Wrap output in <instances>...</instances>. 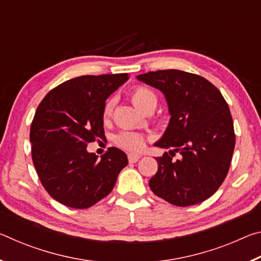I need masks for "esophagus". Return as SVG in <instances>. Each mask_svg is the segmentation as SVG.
<instances>
[{"instance_id": "34e87169", "label": "esophagus", "mask_w": 261, "mask_h": 261, "mask_svg": "<svg viewBox=\"0 0 261 261\" xmlns=\"http://www.w3.org/2000/svg\"><path fill=\"white\" fill-rule=\"evenodd\" d=\"M141 158V155H139V154H134V153H130L127 154V160H129L130 163H135L139 160V159Z\"/></svg>"}]
</instances>
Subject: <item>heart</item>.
Listing matches in <instances>:
<instances>
[{
    "label": "heart",
    "instance_id": "1",
    "mask_svg": "<svg viewBox=\"0 0 261 261\" xmlns=\"http://www.w3.org/2000/svg\"><path fill=\"white\" fill-rule=\"evenodd\" d=\"M130 98L137 108L144 110L151 105H156V95L152 90L143 85H137L132 87L130 91ZM114 101L107 100L103 107V118L107 120L113 114ZM115 143L118 146L129 149V151H140L144 147L145 137L138 132L131 131H122L120 134L115 136Z\"/></svg>",
    "mask_w": 261,
    "mask_h": 261
}]
</instances>
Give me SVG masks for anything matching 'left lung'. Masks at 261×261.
I'll use <instances>...</instances> for the list:
<instances>
[{"label":"left lung","mask_w":261,"mask_h":261,"mask_svg":"<svg viewBox=\"0 0 261 261\" xmlns=\"http://www.w3.org/2000/svg\"><path fill=\"white\" fill-rule=\"evenodd\" d=\"M137 79L160 90L170 121L155 146L170 148L158 161L149 188L175 206L199 204L214 194L230 167L235 131L226 100L213 84L180 70H159ZM179 152L178 161H174Z\"/></svg>","instance_id":"left-lung-1"}]
</instances>
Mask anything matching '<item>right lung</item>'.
<instances>
[{"label": "right lung", "instance_id": "add662e5", "mask_svg": "<svg viewBox=\"0 0 261 261\" xmlns=\"http://www.w3.org/2000/svg\"><path fill=\"white\" fill-rule=\"evenodd\" d=\"M127 73L81 76L62 83L38 106L30 131L42 187L61 204L88 208L112 192L126 154L110 147L99 158L87 144L105 139L103 107Z\"/></svg>", "mask_w": 261, "mask_h": 261}]
</instances>
